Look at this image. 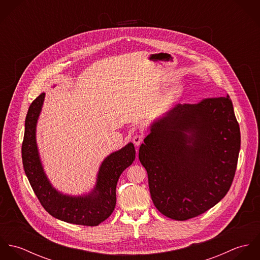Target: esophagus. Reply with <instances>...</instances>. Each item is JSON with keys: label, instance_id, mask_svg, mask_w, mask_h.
Masks as SVG:
<instances>
[{"label": "esophagus", "instance_id": "1", "mask_svg": "<svg viewBox=\"0 0 260 260\" xmlns=\"http://www.w3.org/2000/svg\"><path fill=\"white\" fill-rule=\"evenodd\" d=\"M143 139H144V136L142 134H138V135H135L133 137V143L135 144V146H139L142 142H143Z\"/></svg>", "mask_w": 260, "mask_h": 260}]
</instances>
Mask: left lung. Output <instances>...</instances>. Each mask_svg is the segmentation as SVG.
Returning a JSON list of instances; mask_svg holds the SVG:
<instances>
[{
    "instance_id": "left-lung-1",
    "label": "left lung",
    "mask_w": 260,
    "mask_h": 260,
    "mask_svg": "<svg viewBox=\"0 0 260 260\" xmlns=\"http://www.w3.org/2000/svg\"><path fill=\"white\" fill-rule=\"evenodd\" d=\"M239 150L229 95L178 104L152 124L139 149L155 207L180 221L213 207L232 184Z\"/></svg>"
}]
</instances>
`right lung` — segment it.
Listing matches in <instances>:
<instances>
[{
    "label": "right lung",
    "mask_w": 260,
    "mask_h": 260,
    "mask_svg": "<svg viewBox=\"0 0 260 260\" xmlns=\"http://www.w3.org/2000/svg\"><path fill=\"white\" fill-rule=\"evenodd\" d=\"M45 93L32 102L26 116L22 159L25 173L44 209L53 217L78 225L96 226L106 220L116 205V186L122 172L135 159V148L129 143L112 153L99 169L97 184L93 192L72 197L59 193L47 179L38 153L36 125L44 102Z\"/></svg>",
    "instance_id": "1"
}]
</instances>
